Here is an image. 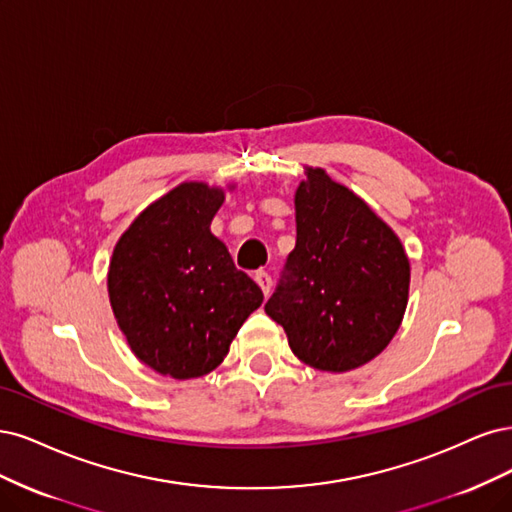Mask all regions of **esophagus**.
I'll use <instances>...</instances> for the list:
<instances>
[{"mask_svg": "<svg viewBox=\"0 0 512 512\" xmlns=\"http://www.w3.org/2000/svg\"><path fill=\"white\" fill-rule=\"evenodd\" d=\"M255 283L259 285L263 295H270V291H272V276L266 270H257L255 272Z\"/></svg>", "mask_w": 512, "mask_h": 512, "instance_id": "34e87169", "label": "esophagus"}]
</instances>
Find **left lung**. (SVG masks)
<instances>
[{
    "instance_id": "8db88e82",
    "label": "left lung",
    "mask_w": 512,
    "mask_h": 512,
    "mask_svg": "<svg viewBox=\"0 0 512 512\" xmlns=\"http://www.w3.org/2000/svg\"><path fill=\"white\" fill-rule=\"evenodd\" d=\"M293 202L298 238L266 312L306 366L355 370L400 329L410 261L393 229L323 168L306 166Z\"/></svg>"
}]
</instances>
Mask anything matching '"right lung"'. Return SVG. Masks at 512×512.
<instances>
[{
  "label": "right lung",
  "instance_id": "add662e5",
  "mask_svg": "<svg viewBox=\"0 0 512 512\" xmlns=\"http://www.w3.org/2000/svg\"><path fill=\"white\" fill-rule=\"evenodd\" d=\"M223 202L221 187L180 183L146 206L112 251L114 319L131 353L176 381L217 368L263 302L261 289L210 232Z\"/></svg>",
  "mask_w": 512,
  "mask_h": 512
}]
</instances>
